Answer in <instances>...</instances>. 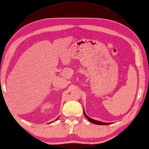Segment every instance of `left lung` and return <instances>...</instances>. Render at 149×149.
<instances>
[{
	"instance_id": "1",
	"label": "left lung",
	"mask_w": 149,
	"mask_h": 149,
	"mask_svg": "<svg viewBox=\"0 0 149 149\" xmlns=\"http://www.w3.org/2000/svg\"><path fill=\"white\" fill-rule=\"evenodd\" d=\"M84 116H86V118H87V119H88L89 121H90V122H91V123H95V124H98V125H107V124H111V123H103V122L98 121V120H94V119H93L90 118V117H88L87 115H86L84 111Z\"/></svg>"
}]
</instances>
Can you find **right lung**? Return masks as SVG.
Here are the masks:
<instances>
[{
    "label": "right lung",
    "mask_w": 149,
    "mask_h": 149,
    "mask_svg": "<svg viewBox=\"0 0 149 149\" xmlns=\"http://www.w3.org/2000/svg\"><path fill=\"white\" fill-rule=\"evenodd\" d=\"M57 119H58V118H57Z\"/></svg>",
    "instance_id": "obj_1"
}]
</instances>
